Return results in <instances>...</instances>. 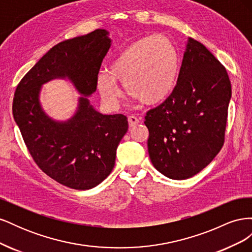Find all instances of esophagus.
Here are the masks:
<instances>
[{"label":"esophagus","instance_id":"34e87169","mask_svg":"<svg viewBox=\"0 0 252 252\" xmlns=\"http://www.w3.org/2000/svg\"><path fill=\"white\" fill-rule=\"evenodd\" d=\"M140 123V120L136 118L135 116H129L128 117V124H129V127H133L135 126L136 124Z\"/></svg>","mask_w":252,"mask_h":252}]
</instances>
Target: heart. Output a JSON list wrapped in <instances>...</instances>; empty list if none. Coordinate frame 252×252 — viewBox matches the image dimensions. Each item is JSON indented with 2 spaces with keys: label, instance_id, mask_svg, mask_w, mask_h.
Here are the masks:
<instances>
[{
  "label": "heart",
  "instance_id": "obj_1",
  "mask_svg": "<svg viewBox=\"0 0 252 252\" xmlns=\"http://www.w3.org/2000/svg\"><path fill=\"white\" fill-rule=\"evenodd\" d=\"M179 72V53L165 35L144 36L122 49L110 65V73L97 75V89L109 107H116L122 95L118 82L127 94L145 105L163 101L174 87Z\"/></svg>",
  "mask_w": 252,
  "mask_h": 252
}]
</instances>
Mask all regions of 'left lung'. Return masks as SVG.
<instances>
[{
  "instance_id": "left-lung-1",
  "label": "left lung",
  "mask_w": 252,
  "mask_h": 252,
  "mask_svg": "<svg viewBox=\"0 0 252 252\" xmlns=\"http://www.w3.org/2000/svg\"><path fill=\"white\" fill-rule=\"evenodd\" d=\"M230 98L226 68L189 37L177 85L145 117L155 168L172 180L189 179L203 170L224 145Z\"/></svg>"
}]
</instances>
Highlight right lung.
<instances>
[{
	"label": "right lung",
	"instance_id": "right-lung-1",
	"mask_svg": "<svg viewBox=\"0 0 252 252\" xmlns=\"http://www.w3.org/2000/svg\"><path fill=\"white\" fill-rule=\"evenodd\" d=\"M108 34L96 29L59 43L24 75L14 93L13 118L33 161L48 177L77 190L94 188L108 177L128 130L124 114H102L87 98L96 90L111 45ZM57 77L70 79L83 94L77 112L66 122L50 119L38 100L42 84Z\"/></svg>",
	"mask_w": 252,
	"mask_h": 252
}]
</instances>
